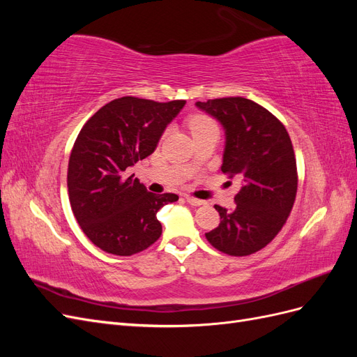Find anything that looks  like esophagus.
Here are the masks:
<instances>
[{
    "instance_id": "esophagus-1",
    "label": "esophagus",
    "mask_w": 357,
    "mask_h": 357,
    "mask_svg": "<svg viewBox=\"0 0 357 357\" xmlns=\"http://www.w3.org/2000/svg\"><path fill=\"white\" fill-rule=\"evenodd\" d=\"M186 201H188L190 205H195V207H199V205H204V204H205L204 201L197 199V198H193V197H186Z\"/></svg>"
}]
</instances>
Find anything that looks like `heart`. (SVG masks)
I'll return each instance as SVG.
<instances>
[{
  "instance_id": "heart-1",
  "label": "heart",
  "mask_w": 357,
  "mask_h": 357,
  "mask_svg": "<svg viewBox=\"0 0 357 357\" xmlns=\"http://www.w3.org/2000/svg\"><path fill=\"white\" fill-rule=\"evenodd\" d=\"M189 128L192 134L193 132H198V131H202V129H208V128H215L214 122L211 121V119L208 116H204V114H197L193 116L190 121H189Z\"/></svg>"
}]
</instances>
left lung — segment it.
Returning a JSON list of instances; mask_svg holds the SVG:
<instances>
[{
    "label": "left lung",
    "mask_w": 357,
    "mask_h": 357,
    "mask_svg": "<svg viewBox=\"0 0 357 357\" xmlns=\"http://www.w3.org/2000/svg\"><path fill=\"white\" fill-rule=\"evenodd\" d=\"M197 107L225 129L223 174L243 178L232 210L214 205L220 223L205 238L229 256L256 253L282 231L296 198L298 172L290 137L273 113L243 96L198 101Z\"/></svg>",
    "instance_id": "1"
}]
</instances>
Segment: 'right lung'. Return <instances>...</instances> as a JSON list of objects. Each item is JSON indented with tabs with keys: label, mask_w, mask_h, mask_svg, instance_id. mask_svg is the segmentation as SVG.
Wrapping results in <instances>:
<instances>
[{
	"label": "right lung",
	"mask_w": 357,
	"mask_h": 357,
	"mask_svg": "<svg viewBox=\"0 0 357 357\" xmlns=\"http://www.w3.org/2000/svg\"><path fill=\"white\" fill-rule=\"evenodd\" d=\"M185 104L122 96L83 125L70 155L68 197L82 231L101 250L131 256L160 236L156 213L178 197L147 192L129 168L155 152Z\"/></svg>",
	"instance_id": "add662e5"
}]
</instances>
